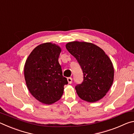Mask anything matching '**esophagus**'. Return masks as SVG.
<instances>
[{"label":"esophagus","instance_id":"34e87169","mask_svg":"<svg viewBox=\"0 0 134 134\" xmlns=\"http://www.w3.org/2000/svg\"><path fill=\"white\" fill-rule=\"evenodd\" d=\"M72 78L71 77H68L67 78V81H68V82H69V84H71V83H72Z\"/></svg>","mask_w":134,"mask_h":134}]
</instances>
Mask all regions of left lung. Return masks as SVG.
<instances>
[{
    "instance_id": "1",
    "label": "left lung",
    "mask_w": 134,
    "mask_h": 134,
    "mask_svg": "<svg viewBox=\"0 0 134 134\" xmlns=\"http://www.w3.org/2000/svg\"><path fill=\"white\" fill-rule=\"evenodd\" d=\"M65 47L77 60L83 72V81L75 89L80 98L89 102L102 99L114 78L112 63L102 49L92 43L73 41Z\"/></svg>"
}]
</instances>
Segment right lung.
<instances>
[{"label": "right lung", "mask_w": 134, "mask_h": 134, "mask_svg": "<svg viewBox=\"0 0 134 134\" xmlns=\"http://www.w3.org/2000/svg\"><path fill=\"white\" fill-rule=\"evenodd\" d=\"M62 49L46 42L38 45L29 54L25 64L24 76L27 87L35 98L50 105L58 101L67 85L63 77L58 58Z\"/></svg>", "instance_id": "right-lung-1"}]
</instances>
